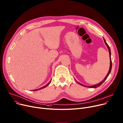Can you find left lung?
<instances>
[{
	"label": "left lung",
	"mask_w": 123,
	"mask_h": 123,
	"mask_svg": "<svg viewBox=\"0 0 123 123\" xmlns=\"http://www.w3.org/2000/svg\"><path fill=\"white\" fill-rule=\"evenodd\" d=\"M104 41H105V44L106 45V46H107V48H108V50H109V56H110V68H109V71H108V73H107V75H106V76L105 78V79H104L102 81H101L100 83H99L98 84H96V85H93V86H84V85H82V84H80V83H78L80 85H82V86H85V87H89V88H97V87H99L100 85H102V84L105 82V80L107 79V78L108 77V75H109V74L110 73V72H111V69H112V61H111V51H110V47H109V46H108V45L107 44V43H106V41H105V40L104 39Z\"/></svg>",
	"instance_id": "obj_1"
}]
</instances>
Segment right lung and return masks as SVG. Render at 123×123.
<instances>
[{
	"label": "right lung",
	"mask_w": 123,
	"mask_h": 123,
	"mask_svg": "<svg viewBox=\"0 0 123 123\" xmlns=\"http://www.w3.org/2000/svg\"><path fill=\"white\" fill-rule=\"evenodd\" d=\"M51 80L48 83V84H47V85H45V86H44V87H42V88H39V89H36V90H33V91H37V90H40V89H43V88H45V87H46L47 86H48V85H49L50 84V83L51 82Z\"/></svg>",
	"instance_id": "add662e5"
}]
</instances>
